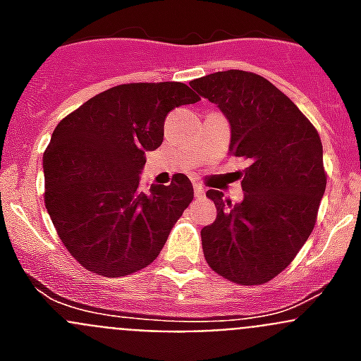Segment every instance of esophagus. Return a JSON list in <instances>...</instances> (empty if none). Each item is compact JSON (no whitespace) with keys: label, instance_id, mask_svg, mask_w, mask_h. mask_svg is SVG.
I'll use <instances>...</instances> for the list:
<instances>
[{"label":"esophagus","instance_id":"esophagus-1","mask_svg":"<svg viewBox=\"0 0 361 361\" xmlns=\"http://www.w3.org/2000/svg\"><path fill=\"white\" fill-rule=\"evenodd\" d=\"M193 193H195L197 199H200V197L206 195V190H204V186L200 183H195L193 184Z\"/></svg>","mask_w":361,"mask_h":361}]
</instances>
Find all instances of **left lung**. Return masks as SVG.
Returning a JSON list of instances; mask_svg holds the SVG:
<instances>
[{
    "instance_id": "1",
    "label": "left lung",
    "mask_w": 361,
    "mask_h": 361,
    "mask_svg": "<svg viewBox=\"0 0 361 361\" xmlns=\"http://www.w3.org/2000/svg\"><path fill=\"white\" fill-rule=\"evenodd\" d=\"M190 85L228 119L229 152L250 159L242 202L206 193L216 206L215 222L200 231L206 262L242 286L266 283L291 264L317 222L327 184L320 137L262 75L226 70Z\"/></svg>"
}]
</instances>
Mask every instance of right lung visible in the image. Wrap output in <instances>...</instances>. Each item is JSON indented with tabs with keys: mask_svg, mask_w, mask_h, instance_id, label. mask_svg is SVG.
<instances>
[{
	"mask_svg": "<svg viewBox=\"0 0 361 361\" xmlns=\"http://www.w3.org/2000/svg\"><path fill=\"white\" fill-rule=\"evenodd\" d=\"M199 101L184 82H132L88 99L57 124L43 155L44 206L72 257L92 273L124 276L159 257L193 186L139 190L145 153L164 139L168 111Z\"/></svg>",
	"mask_w": 361,
	"mask_h": 361,
	"instance_id": "right-lung-1",
	"label": "right lung"
}]
</instances>
